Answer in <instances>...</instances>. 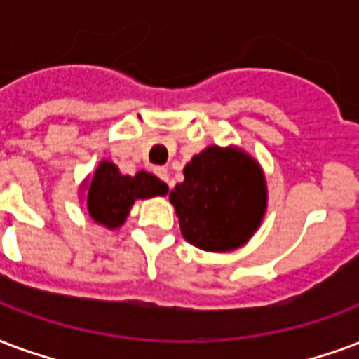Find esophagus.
<instances>
[{"mask_svg":"<svg viewBox=\"0 0 359 359\" xmlns=\"http://www.w3.org/2000/svg\"><path fill=\"white\" fill-rule=\"evenodd\" d=\"M156 175H158L159 179L163 180V182H167L169 187H172L171 182H169V171H167L165 167H158V169H156Z\"/></svg>","mask_w":359,"mask_h":359,"instance_id":"esophagus-1","label":"esophagus"}]
</instances>
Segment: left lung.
<instances>
[{"label":"left lung","instance_id":"8db88e82","mask_svg":"<svg viewBox=\"0 0 359 359\" xmlns=\"http://www.w3.org/2000/svg\"><path fill=\"white\" fill-rule=\"evenodd\" d=\"M169 200L184 240L205 251L243 245L266 209V184L257 161L236 148L209 146L184 167Z\"/></svg>","mask_w":359,"mask_h":359}]
</instances>
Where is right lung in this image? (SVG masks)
<instances>
[{
	"instance_id": "add662e5",
	"label": "right lung",
	"mask_w": 359,
	"mask_h": 359,
	"mask_svg": "<svg viewBox=\"0 0 359 359\" xmlns=\"http://www.w3.org/2000/svg\"><path fill=\"white\" fill-rule=\"evenodd\" d=\"M167 184L150 172L140 171L135 177L121 175L110 161L98 165L87 194V209L93 219L106 228H118L131 211L135 200L165 196Z\"/></svg>"
}]
</instances>
